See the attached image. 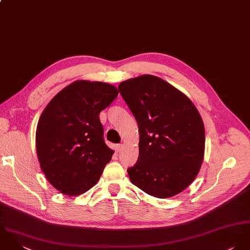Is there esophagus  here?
Instances as JSON below:
<instances>
[{
    "instance_id": "1",
    "label": "esophagus",
    "mask_w": 250,
    "mask_h": 250,
    "mask_svg": "<svg viewBox=\"0 0 250 250\" xmlns=\"http://www.w3.org/2000/svg\"><path fill=\"white\" fill-rule=\"evenodd\" d=\"M123 149V144H117L116 145V150L119 152V151H121Z\"/></svg>"
}]
</instances>
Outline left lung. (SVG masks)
Instances as JSON below:
<instances>
[{
  "label": "left lung",
  "instance_id": "1",
  "mask_svg": "<svg viewBox=\"0 0 250 250\" xmlns=\"http://www.w3.org/2000/svg\"><path fill=\"white\" fill-rule=\"evenodd\" d=\"M119 91L139 128V156L130 182L150 196L169 198L186 189L203 162L205 128L199 112L175 87L153 75L122 82Z\"/></svg>",
  "mask_w": 250,
  "mask_h": 250
}]
</instances>
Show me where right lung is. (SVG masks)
<instances>
[{"label":"right lung","mask_w":250,"mask_h":250,"mask_svg":"<svg viewBox=\"0 0 250 250\" xmlns=\"http://www.w3.org/2000/svg\"><path fill=\"white\" fill-rule=\"evenodd\" d=\"M102 82L75 81L57 94L42 112L36 134L41 168L62 194L75 196L100 180L114 150L104 142L100 111L118 96Z\"/></svg>","instance_id":"1"}]
</instances>
